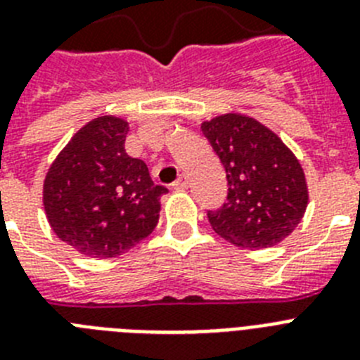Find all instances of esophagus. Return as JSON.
Listing matches in <instances>:
<instances>
[{
    "instance_id": "esophagus-1",
    "label": "esophagus",
    "mask_w": 360,
    "mask_h": 360,
    "mask_svg": "<svg viewBox=\"0 0 360 360\" xmlns=\"http://www.w3.org/2000/svg\"><path fill=\"white\" fill-rule=\"evenodd\" d=\"M173 187L176 189V191H186L187 187H189V178H187L186 174H182V176L178 178L176 182L173 184Z\"/></svg>"
}]
</instances>
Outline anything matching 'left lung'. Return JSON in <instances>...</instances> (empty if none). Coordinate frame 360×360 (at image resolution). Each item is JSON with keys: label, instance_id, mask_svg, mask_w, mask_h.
<instances>
[{"label": "left lung", "instance_id": "8db88e82", "mask_svg": "<svg viewBox=\"0 0 360 360\" xmlns=\"http://www.w3.org/2000/svg\"><path fill=\"white\" fill-rule=\"evenodd\" d=\"M226 169L227 202L207 211L214 233L231 244L264 250L282 242L308 207L304 169L291 149L251 116L227 112L202 124Z\"/></svg>", "mask_w": 360, "mask_h": 360}]
</instances>
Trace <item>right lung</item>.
Segmentation results:
<instances>
[{
  "mask_svg": "<svg viewBox=\"0 0 360 360\" xmlns=\"http://www.w3.org/2000/svg\"><path fill=\"white\" fill-rule=\"evenodd\" d=\"M129 124L98 116L79 129L49 167L43 205L58 238L92 259H112L153 233L164 186L146 162L125 153Z\"/></svg>",
  "mask_w": 360,
  "mask_h": 360,
  "instance_id": "obj_1",
  "label": "right lung"
}]
</instances>
